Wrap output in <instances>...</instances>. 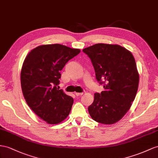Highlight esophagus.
I'll return each instance as SVG.
<instances>
[{
	"label": "esophagus",
	"instance_id": "34e87169",
	"mask_svg": "<svg viewBox=\"0 0 158 158\" xmlns=\"http://www.w3.org/2000/svg\"><path fill=\"white\" fill-rule=\"evenodd\" d=\"M83 94V93H75V95L77 96H79V95H82Z\"/></svg>",
	"mask_w": 158,
	"mask_h": 158
}]
</instances>
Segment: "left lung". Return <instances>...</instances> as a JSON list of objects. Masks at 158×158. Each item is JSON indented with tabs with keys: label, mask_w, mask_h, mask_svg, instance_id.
I'll use <instances>...</instances> for the list:
<instances>
[{
	"label": "left lung",
	"mask_w": 158,
	"mask_h": 158,
	"mask_svg": "<svg viewBox=\"0 0 158 158\" xmlns=\"http://www.w3.org/2000/svg\"><path fill=\"white\" fill-rule=\"evenodd\" d=\"M91 60L96 79L104 91L94 94L88 107L91 118L112 125L127 114L138 89L139 76L134 56L119 44L98 43L83 49Z\"/></svg>",
	"instance_id": "8db88e82"
}]
</instances>
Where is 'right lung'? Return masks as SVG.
<instances>
[{
    "mask_svg": "<svg viewBox=\"0 0 158 158\" xmlns=\"http://www.w3.org/2000/svg\"><path fill=\"white\" fill-rule=\"evenodd\" d=\"M79 48L60 44H43L32 49L21 72V88L28 106L48 124H58L69 114L73 99L57 87L60 71Z\"/></svg>",
    "mask_w": 158,
    "mask_h": 158,
    "instance_id": "1",
    "label": "right lung"
}]
</instances>
